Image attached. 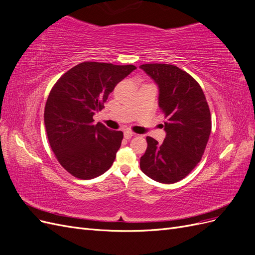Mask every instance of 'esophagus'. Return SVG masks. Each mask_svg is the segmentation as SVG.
Segmentation results:
<instances>
[{
	"mask_svg": "<svg viewBox=\"0 0 255 255\" xmlns=\"http://www.w3.org/2000/svg\"><path fill=\"white\" fill-rule=\"evenodd\" d=\"M134 136V133L133 132H130V130H126L125 132V138L126 139H129V138H132Z\"/></svg>",
	"mask_w": 255,
	"mask_h": 255,
	"instance_id": "obj_1",
	"label": "esophagus"
}]
</instances>
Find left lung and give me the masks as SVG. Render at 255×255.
Listing matches in <instances>:
<instances>
[{
    "instance_id": "8db88e82",
    "label": "left lung",
    "mask_w": 255,
    "mask_h": 255,
    "mask_svg": "<svg viewBox=\"0 0 255 255\" xmlns=\"http://www.w3.org/2000/svg\"><path fill=\"white\" fill-rule=\"evenodd\" d=\"M139 68L158 86V105L167 119L163 143L146 137L140 169L156 182H179L202 158L212 129L210 107L201 86L179 67L144 64Z\"/></svg>"
}]
</instances>
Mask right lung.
I'll return each mask as SVG.
<instances>
[{"label": "right lung", "mask_w": 255, "mask_h": 255, "mask_svg": "<svg viewBox=\"0 0 255 255\" xmlns=\"http://www.w3.org/2000/svg\"><path fill=\"white\" fill-rule=\"evenodd\" d=\"M133 65L84 61L55 83L44 107V126L59 164L73 176L90 180L112 167L123 139L121 130L94 123L109 95L134 71Z\"/></svg>", "instance_id": "obj_1"}]
</instances>
